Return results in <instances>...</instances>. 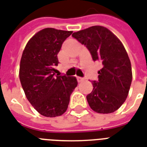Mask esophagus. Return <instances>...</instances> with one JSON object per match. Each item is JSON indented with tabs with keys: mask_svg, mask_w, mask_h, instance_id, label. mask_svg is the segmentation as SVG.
<instances>
[{
	"mask_svg": "<svg viewBox=\"0 0 147 147\" xmlns=\"http://www.w3.org/2000/svg\"><path fill=\"white\" fill-rule=\"evenodd\" d=\"M77 81L80 83V82L84 81V78H83V77H77Z\"/></svg>",
	"mask_w": 147,
	"mask_h": 147,
	"instance_id": "1",
	"label": "esophagus"
}]
</instances>
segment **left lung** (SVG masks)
<instances>
[{"mask_svg":"<svg viewBox=\"0 0 147 147\" xmlns=\"http://www.w3.org/2000/svg\"><path fill=\"white\" fill-rule=\"evenodd\" d=\"M72 36L86 46L94 61H100L103 65L98 71V80L92 81L94 89L86 96L90 107L99 113L114 112L126 100L133 77L124 47L110 30L102 26H93Z\"/></svg>","mask_w":147,"mask_h":147,"instance_id":"obj_1","label":"left lung"}]
</instances>
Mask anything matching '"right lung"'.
I'll use <instances>...</instances> for the list:
<instances>
[{
  "label": "right lung",
  "mask_w": 147,
  "mask_h": 147,
  "mask_svg": "<svg viewBox=\"0 0 147 147\" xmlns=\"http://www.w3.org/2000/svg\"><path fill=\"white\" fill-rule=\"evenodd\" d=\"M72 33L45 28L30 38L23 51L19 70L20 84L28 101L44 117L63 114L77 86L75 77L55 74L58 53Z\"/></svg>",
  "instance_id": "right-lung-1"
}]
</instances>
